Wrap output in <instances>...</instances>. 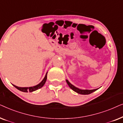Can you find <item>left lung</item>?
<instances>
[{
	"instance_id": "1",
	"label": "left lung",
	"mask_w": 123,
	"mask_h": 123,
	"mask_svg": "<svg viewBox=\"0 0 123 123\" xmlns=\"http://www.w3.org/2000/svg\"><path fill=\"white\" fill-rule=\"evenodd\" d=\"M66 82L67 84L68 85L69 87L72 90H73L74 91L77 92V93L80 94V95H89V94L96 91L98 89V88H97V89H95V90H80V89L77 88V87H75L74 86L72 85V84L70 83L67 80H66Z\"/></svg>"
}]
</instances>
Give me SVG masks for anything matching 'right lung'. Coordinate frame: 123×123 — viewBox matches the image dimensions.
<instances>
[{"label": "right lung", "mask_w": 123, "mask_h": 123, "mask_svg": "<svg viewBox=\"0 0 123 123\" xmlns=\"http://www.w3.org/2000/svg\"><path fill=\"white\" fill-rule=\"evenodd\" d=\"M47 74H48V72L46 73V75H45L44 78L43 79V80H42V81L40 82L39 84H38V85L35 86L29 87H20L16 86H15L14 85H13V86L16 87L17 89H18V90L21 91H22V92H32L33 91H36L37 90H38V89L41 88V87L45 85V82H46V80H47Z\"/></svg>", "instance_id": "obj_1"}]
</instances>
